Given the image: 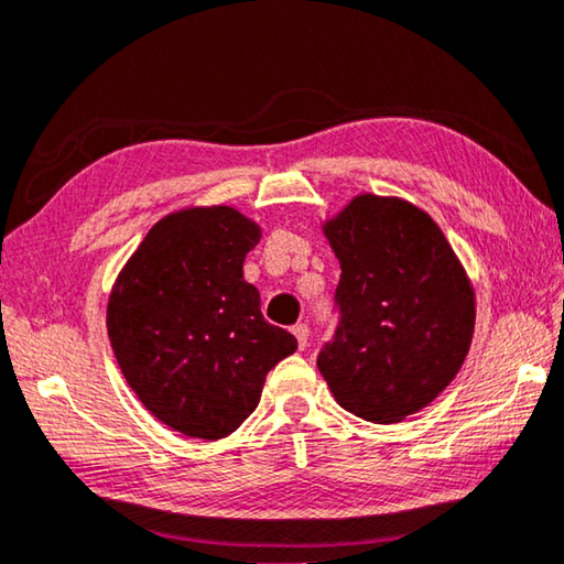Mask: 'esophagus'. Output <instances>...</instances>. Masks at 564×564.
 Returning a JSON list of instances; mask_svg holds the SVG:
<instances>
[{"instance_id": "obj_1", "label": "esophagus", "mask_w": 564, "mask_h": 564, "mask_svg": "<svg viewBox=\"0 0 564 564\" xmlns=\"http://www.w3.org/2000/svg\"><path fill=\"white\" fill-rule=\"evenodd\" d=\"M292 335L297 337L300 349L307 347V343H310V327H307V325H302V322H300V325H294V327H292Z\"/></svg>"}]
</instances>
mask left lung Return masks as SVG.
<instances>
[{
    "label": "left lung",
    "mask_w": 564,
    "mask_h": 564,
    "mask_svg": "<svg viewBox=\"0 0 564 564\" xmlns=\"http://www.w3.org/2000/svg\"><path fill=\"white\" fill-rule=\"evenodd\" d=\"M343 267L339 327L317 367L357 417L392 424L435 400L473 345L475 288L427 212L357 195L322 221Z\"/></svg>",
    "instance_id": "obj_1"
}]
</instances>
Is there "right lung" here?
<instances>
[{
    "instance_id": "right-lung-1",
    "label": "right lung",
    "mask_w": 564,
    "mask_h": 564,
    "mask_svg": "<svg viewBox=\"0 0 564 564\" xmlns=\"http://www.w3.org/2000/svg\"><path fill=\"white\" fill-rule=\"evenodd\" d=\"M262 227L227 205L162 217L119 270L107 302L117 365L174 432L221 440L260 402L264 377L297 349L264 322L242 274Z\"/></svg>"
}]
</instances>
